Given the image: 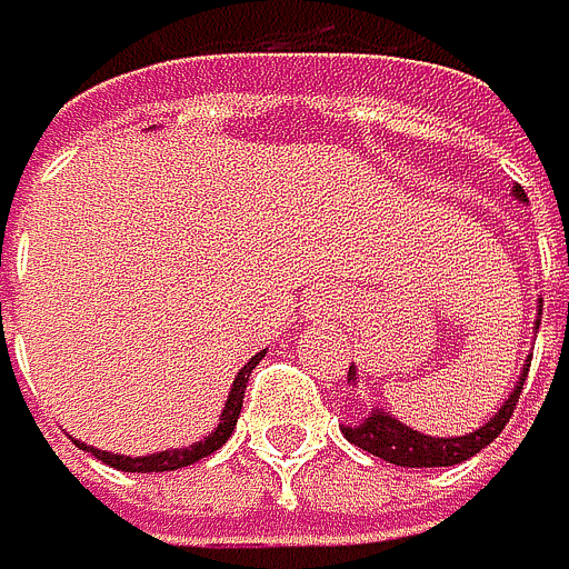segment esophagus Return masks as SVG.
Segmentation results:
<instances>
[{
  "label": "esophagus",
  "instance_id": "34e87169",
  "mask_svg": "<svg viewBox=\"0 0 569 569\" xmlns=\"http://www.w3.org/2000/svg\"><path fill=\"white\" fill-rule=\"evenodd\" d=\"M311 305H315V311H318V315H322V311H332V308H329L332 300H326L322 293H318V300H311Z\"/></svg>",
  "mask_w": 569,
  "mask_h": 569
}]
</instances>
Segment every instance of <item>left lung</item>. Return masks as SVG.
Wrapping results in <instances>:
<instances>
[{"label": "left lung", "mask_w": 569, "mask_h": 569, "mask_svg": "<svg viewBox=\"0 0 569 569\" xmlns=\"http://www.w3.org/2000/svg\"><path fill=\"white\" fill-rule=\"evenodd\" d=\"M513 198L528 201L525 190H513ZM538 315H542V305H538ZM538 326V322H535ZM528 375V371H525ZM525 375H520V382L513 386L510 400L502 403L496 415L485 421L481 428H475L471 436H453V439H436V436H425V432H415V428H407L403 421H397L392 415H386L382 407H371V415L357 425H343V436L347 442L361 446L365 453L379 457L386 463H397V467H453V463H463L471 460L475 453H481L485 446H489L502 428H507L513 407L520 400V389H525ZM350 382H357V371L350 365Z\"/></svg>", "instance_id": "1"}]
</instances>
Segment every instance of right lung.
Wrapping results in <instances>:
<instances>
[{
    "label": "right lung",
    "mask_w": 569,
    "mask_h": 569,
    "mask_svg": "<svg viewBox=\"0 0 569 569\" xmlns=\"http://www.w3.org/2000/svg\"><path fill=\"white\" fill-rule=\"evenodd\" d=\"M264 350L254 353L251 361H247L240 371H237V379H233V389H229V397H226V407H222V415H219V425H216V432L212 436H204L201 442L194 446H183V450H162V453H151V457H119V453H106V450H94V446H84V442H77V446H84V450L91 457H98L102 463L109 467H119V471H137V475H148V471H177V467H187V463H198L204 460L208 453H216L219 446L233 436V428H237V418H240V407H243V389H247V375H251V368L261 361Z\"/></svg>",
    "instance_id": "add662e5"
}]
</instances>
